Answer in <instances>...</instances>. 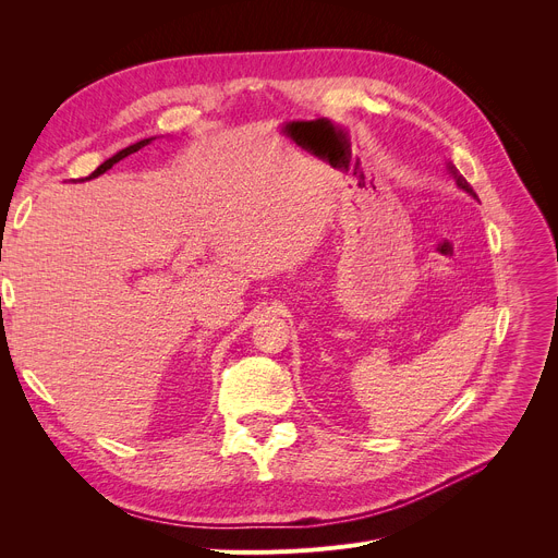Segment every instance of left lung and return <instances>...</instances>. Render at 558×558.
Segmentation results:
<instances>
[{"instance_id": "1", "label": "left lung", "mask_w": 558, "mask_h": 558, "mask_svg": "<svg viewBox=\"0 0 558 558\" xmlns=\"http://www.w3.org/2000/svg\"><path fill=\"white\" fill-rule=\"evenodd\" d=\"M446 167H448V173H450V175H452V179H454V183H457V187H459V190H463V192H465V194H471V196H473V198H477V194H475V192H473V187H471V185H468V181H465V179H463V175H461V173H459V169H457V167H454V165H452V162H448V165H446Z\"/></svg>"}]
</instances>
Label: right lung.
<instances>
[{
    "label": "right lung",
    "mask_w": 558,
    "mask_h": 558,
    "mask_svg": "<svg viewBox=\"0 0 558 558\" xmlns=\"http://www.w3.org/2000/svg\"><path fill=\"white\" fill-rule=\"evenodd\" d=\"M151 140H156V137H144V140H140V142H135V144H131V146H126V149H122V151H117L112 158H108L106 162H101L90 175H87V179L85 181H90V179H97V175H101V173H106L112 165H117V162H120V160H124L126 156H131V154H135V151H140L142 149V146H146V144H149ZM83 181V179H81Z\"/></svg>",
    "instance_id": "right-lung-1"
}]
</instances>
